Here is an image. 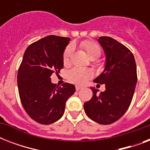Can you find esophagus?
Returning <instances> with one entry per match:
<instances>
[{
    "instance_id": "obj_1",
    "label": "esophagus",
    "mask_w": 150,
    "mask_h": 150,
    "mask_svg": "<svg viewBox=\"0 0 150 150\" xmlns=\"http://www.w3.org/2000/svg\"><path fill=\"white\" fill-rule=\"evenodd\" d=\"M82 87H81V86H75V89H76V91H79V90H80V89H82Z\"/></svg>"
}]
</instances>
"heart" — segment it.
Returning a JSON list of instances; mask_svg holds the SVG:
<instances>
[{
    "instance_id": "obj_1",
    "label": "heart",
    "mask_w": 150,
    "mask_h": 150,
    "mask_svg": "<svg viewBox=\"0 0 150 150\" xmlns=\"http://www.w3.org/2000/svg\"><path fill=\"white\" fill-rule=\"evenodd\" d=\"M79 47L84 50L87 57L90 60H95L98 58L101 54V49L100 46L94 43L93 41H83L79 44ZM73 48L71 46H69L66 48L63 55V61L64 64H68ZM93 76V73L89 69L86 68H72L68 72V79L70 82L75 84L82 85L86 82L87 80Z\"/></svg>"
}]
</instances>
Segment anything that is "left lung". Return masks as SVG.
Instances as JSON below:
<instances>
[{"instance_id": "left-lung-1", "label": "left lung", "mask_w": 150, "mask_h": 150, "mask_svg": "<svg viewBox=\"0 0 150 150\" xmlns=\"http://www.w3.org/2000/svg\"><path fill=\"white\" fill-rule=\"evenodd\" d=\"M97 41L106 61L104 69L93 82L104 84L106 89L98 93L90 87L93 95L84 103V110L94 121L110 125L121 118L130 106L137 82L136 64L132 53L114 39L101 36Z\"/></svg>"}]
</instances>
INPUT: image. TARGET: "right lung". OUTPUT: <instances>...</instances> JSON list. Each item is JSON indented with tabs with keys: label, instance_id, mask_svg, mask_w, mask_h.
Instances as JSON below:
<instances>
[{
	"label": "right lung",
	"instance_id": "1",
	"mask_svg": "<svg viewBox=\"0 0 150 150\" xmlns=\"http://www.w3.org/2000/svg\"><path fill=\"white\" fill-rule=\"evenodd\" d=\"M71 40L47 36L29 45L18 71V88L22 104L32 119L50 125L63 116L65 103L75 92L74 85L58 86L50 76L64 67L63 55Z\"/></svg>",
	"mask_w": 150,
	"mask_h": 150
}]
</instances>
